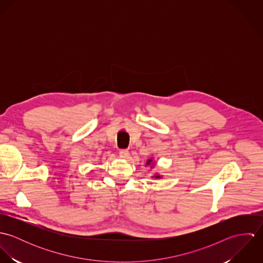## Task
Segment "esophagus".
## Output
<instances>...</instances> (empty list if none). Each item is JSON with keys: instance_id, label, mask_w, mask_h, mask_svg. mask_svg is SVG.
<instances>
[{"instance_id": "1", "label": "esophagus", "mask_w": 263, "mask_h": 263, "mask_svg": "<svg viewBox=\"0 0 263 263\" xmlns=\"http://www.w3.org/2000/svg\"><path fill=\"white\" fill-rule=\"evenodd\" d=\"M119 157L121 158V159H128V157H129V153H128V151L126 150H121L119 152Z\"/></svg>"}]
</instances>
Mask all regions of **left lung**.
Listing matches in <instances>:
<instances>
[{
  "label": "left lung",
  "mask_w": 263,
  "mask_h": 263,
  "mask_svg": "<svg viewBox=\"0 0 263 263\" xmlns=\"http://www.w3.org/2000/svg\"><path fill=\"white\" fill-rule=\"evenodd\" d=\"M146 165H151V167H154V164H153V160L152 159H149V160H147V163H146ZM152 177H154V178H161L162 176L161 175H159V174H155L154 176H152Z\"/></svg>",
  "instance_id": "1"
}]
</instances>
